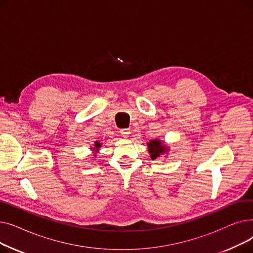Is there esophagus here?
<instances>
[{
    "mask_svg": "<svg viewBox=\"0 0 253 253\" xmlns=\"http://www.w3.org/2000/svg\"><path fill=\"white\" fill-rule=\"evenodd\" d=\"M120 133H121V135L123 137H128L129 134H130V129H122L121 131H120Z\"/></svg>",
    "mask_w": 253,
    "mask_h": 253,
    "instance_id": "34e87169",
    "label": "esophagus"
}]
</instances>
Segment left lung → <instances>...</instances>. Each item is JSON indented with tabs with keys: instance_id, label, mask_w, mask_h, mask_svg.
<instances>
[{
	"instance_id": "obj_1",
	"label": "left lung",
	"mask_w": 253,
	"mask_h": 253,
	"mask_svg": "<svg viewBox=\"0 0 253 253\" xmlns=\"http://www.w3.org/2000/svg\"><path fill=\"white\" fill-rule=\"evenodd\" d=\"M148 147H149V152L151 154V158L153 159V160H155V159L160 157L165 152H168L166 147L163 144V142H161L160 140H158V139L151 140L148 143Z\"/></svg>"
}]
</instances>
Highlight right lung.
<instances>
[{
    "label": "right lung",
    "mask_w": 253,
    "mask_h": 253,
    "mask_svg": "<svg viewBox=\"0 0 253 253\" xmlns=\"http://www.w3.org/2000/svg\"><path fill=\"white\" fill-rule=\"evenodd\" d=\"M100 145H101V144H100L98 141H96V142H95V148H96V150L100 147Z\"/></svg>",
    "instance_id": "1"
}]
</instances>
